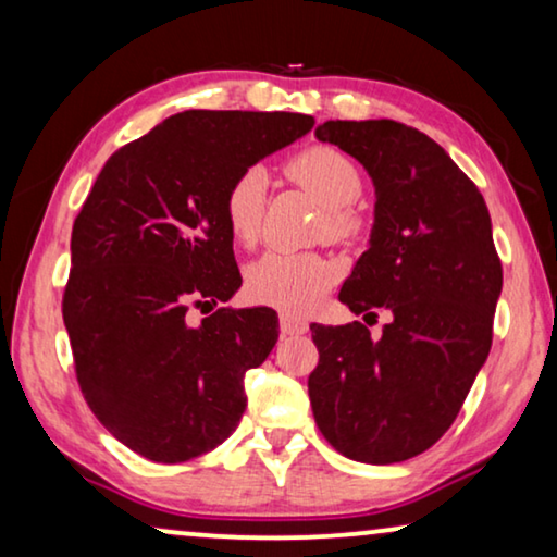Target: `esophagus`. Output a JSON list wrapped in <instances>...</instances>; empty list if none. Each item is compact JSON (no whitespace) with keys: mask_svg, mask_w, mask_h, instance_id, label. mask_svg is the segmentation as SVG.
<instances>
[{"mask_svg":"<svg viewBox=\"0 0 557 557\" xmlns=\"http://www.w3.org/2000/svg\"><path fill=\"white\" fill-rule=\"evenodd\" d=\"M280 333L282 335H302L308 333V320L293 312H280Z\"/></svg>","mask_w":557,"mask_h":557,"instance_id":"esophagus-1","label":"esophagus"}]
</instances>
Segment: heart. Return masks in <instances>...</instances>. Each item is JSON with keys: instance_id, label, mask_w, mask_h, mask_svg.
<instances>
[{"instance_id": "heart-1", "label": "heart", "mask_w": 557, "mask_h": 557, "mask_svg": "<svg viewBox=\"0 0 557 557\" xmlns=\"http://www.w3.org/2000/svg\"><path fill=\"white\" fill-rule=\"evenodd\" d=\"M287 174L305 186L325 211L327 237L348 242L363 230V219L354 203L363 191V178L348 156L331 146H310L287 161ZM268 176L262 169H245L224 191L222 214L230 237L242 247L255 245L262 232ZM335 280V264L315 252L270 249L247 268V293L257 302L302 312L327 293Z\"/></svg>"}]
</instances>
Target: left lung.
I'll return each instance as SVG.
<instances>
[{"instance_id":"obj_1","label":"left lung","mask_w":557,"mask_h":557,"mask_svg":"<svg viewBox=\"0 0 557 557\" xmlns=\"http://www.w3.org/2000/svg\"><path fill=\"white\" fill-rule=\"evenodd\" d=\"M375 184L371 247L341 287L363 323L318 325L308 379L327 444L366 465L426 451L457 419L492 346L503 262L472 178L426 133L396 121H325L315 131Z\"/></svg>"}]
</instances>
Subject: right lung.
<instances>
[{"label": "right lung", "mask_w": 557, "mask_h": 557, "mask_svg": "<svg viewBox=\"0 0 557 557\" xmlns=\"http://www.w3.org/2000/svg\"><path fill=\"white\" fill-rule=\"evenodd\" d=\"M302 113L184 111L106 161L75 216L62 293L75 375L96 419L159 465L214 449L245 413V373L277 312L222 305L242 285L224 191L308 133Z\"/></svg>", "instance_id": "obj_1"}]
</instances>
